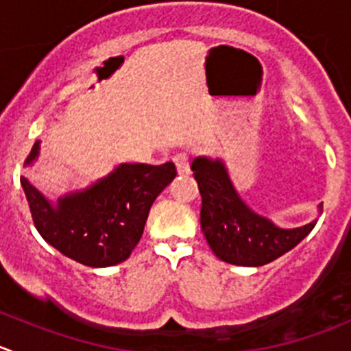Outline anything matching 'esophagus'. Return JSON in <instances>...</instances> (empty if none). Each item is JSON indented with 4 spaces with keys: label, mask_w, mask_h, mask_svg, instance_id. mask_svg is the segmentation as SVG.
I'll use <instances>...</instances> for the list:
<instances>
[{
    "label": "esophagus",
    "mask_w": 351,
    "mask_h": 351,
    "mask_svg": "<svg viewBox=\"0 0 351 351\" xmlns=\"http://www.w3.org/2000/svg\"><path fill=\"white\" fill-rule=\"evenodd\" d=\"M173 162L176 166V171L178 175H189L190 173V156L186 152H180L173 158Z\"/></svg>",
    "instance_id": "34e87169"
}]
</instances>
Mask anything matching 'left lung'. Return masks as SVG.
Returning a JSON list of instances; mask_svg holds the SVG:
<instances>
[{"label":"left lung","instance_id":"1","mask_svg":"<svg viewBox=\"0 0 351 351\" xmlns=\"http://www.w3.org/2000/svg\"><path fill=\"white\" fill-rule=\"evenodd\" d=\"M192 171L202 197V233L210 250L228 264L247 267L269 264L297 247L317 223L283 230L254 213L237 193L221 159H193Z\"/></svg>","mask_w":351,"mask_h":351}]
</instances>
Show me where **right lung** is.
Segmentation results:
<instances>
[{
  "mask_svg": "<svg viewBox=\"0 0 351 351\" xmlns=\"http://www.w3.org/2000/svg\"><path fill=\"white\" fill-rule=\"evenodd\" d=\"M39 156L34 144L25 166ZM173 162L161 166L120 165L82 192L49 202L25 176V192L34 226L56 250L89 267H108L130 257L137 247L156 197L173 182Z\"/></svg>",
  "mask_w": 351,
  "mask_h": 351,
  "instance_id": "right-lung-1",
  "label": "right lung"
}]
</instances>
